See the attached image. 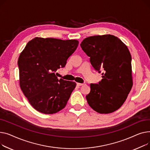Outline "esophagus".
Masks as SVG:
<instances>
[{"label":"esophagus","mask_w":150,"mask_h":150,"mask_svg":"<svg viewBox=\"0 0 150 150\" xmlns=\"http://www.w3.org/2000/svg\"><path fill=\"white\" fill-rule=\"evenodd\" d=\"M77 85H78V86H82V85H83V83H77Z\"/></svg>","instance_id":"esophagus-1"}]
</instances>
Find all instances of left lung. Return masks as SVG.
Instances as JSON below:
<instances>
[{
	"label": "left lung",
	"instance_id": "8db88e82",
	"mask_svg": "<svg viewBox=\"0 0 150 150\" xmlns=\"http://www.w3.org/2000/svg\"><path fill=\"white\" fill-rule=\"evenodd\" d=\"M81 47L94 68L103 78L98 84L90 85L86 98L91 108L100 114L117 110L126 100L133 86L131 56L125 44L111 34L86 38Z\"/></svg>",
	"mask_w": 150,
	"mask_h": 150
}]
</instances>
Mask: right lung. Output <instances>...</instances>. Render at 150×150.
<instances>
[{
	"mask_svg": "<svg viewBox=\"0 0 150 150\" xmlns=\"http://www.w3.org/2000/svg\"><path fill=\"white\" fill-rule=\"evenodd\" d=\"M79 41L35 38L26 44L18 60L19 85L31 106L52 114L62 110L76 83L58 79L54 72L64 67Z\"/></svg>",
	"mask_w": 150,
	"mask_h": 150,
	"instance_id": "1",
	"label": "right lung"
}]
</instances>
